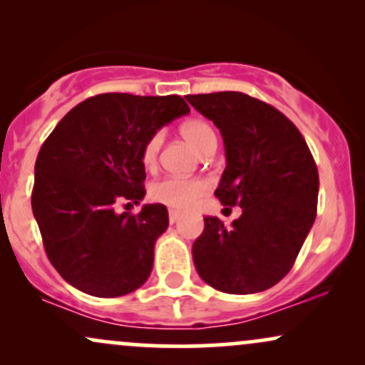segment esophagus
Segmentation results:
<instances>
[{
	"label": "esophagus",
	"instance_id": "obj_1",
	"mask_svg": "<svg viewBox=\"0 0 365 365\" xmlns=\"http://www.w3.org/2000/svg\"><path fill=\"white\" fill-rule=\"evenodd\" d=\"M180 216H182V212L180 211H175V209H170V223H177V221L180 220Z\"/></svg>",
	"mask_w": 365,
	"mask_h": 365
}]
</instances>
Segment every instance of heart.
I'll list each match as a JSON object with an SVG mask.
<instances>
[{
	"mask_svg": "<svg viewBox=\"0 0 365 365\" xmlns=\"http://www.w3.org/2000/svg\"><path fill=\"white\" fill-rule=\"evenodd\" d=\"M180 133L188 144L194 148L200 156L216 149L217 137L216 130L209 121L202 118L187 120L180 127ZM163 144V133L154 132L153 135L145 140L142 148L140 159L145 168H154L158 165L159 149ZM207 182L202 178H178V177H165L158 182H154L149 187V197L158 204L173 209H185L190 207L192 204L207 192Z\"/></svg>",
	"mask_w": 365,
	"mask_h": 365,
	"instance_id": "b5f03b06",
	"label": "heart"
}]
</instances>
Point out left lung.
Masks as SVG:
<instances>
[{"label":"left lung","instance_id":"left-lung-1","mask_svg":"<svg viewBox=\"0 0 365 365\" xmlns=\"http://www.w3.org/2000/svg\"><path fill=\"white\" fill-rule=\"evenodd\" d=\"M220 128L226 168L215 195L242 216L204 217L192 247L195 269L233 295L274 287L292 269L317 209L319 175L302 133L282 111L244 92L185 96Z\"/></svg>","mask_w":365,"mask_h":365}]
</instances>
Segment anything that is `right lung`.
<instances>
[{
	"instance_id": "right-lung-1",
	"label": "right lung",
	"mask_w": 365,
	"mask_h": 365,
	"mask_svg": "<svg viewBox=\"0 0 365 365\" xmlns=\"http://www.w3.org/2000/svg\"><path fill=\"white\" fill-rule=\"evenodd\" d=\"M190 113L180 96L99 94L63 116L36 159L32 212L54 269L94 297H121L148 282L168 209L145 204L140 153L163 125Z\"/></svg>"
}]
</instances>
